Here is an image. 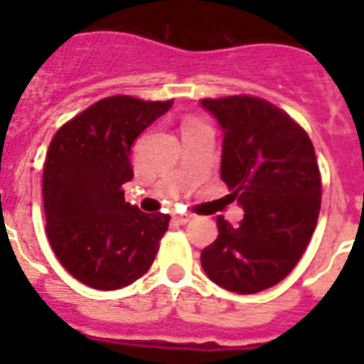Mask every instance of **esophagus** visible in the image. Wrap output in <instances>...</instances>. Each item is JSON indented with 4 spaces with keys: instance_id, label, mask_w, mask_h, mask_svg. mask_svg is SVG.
<instances>
[{
    "instance_id": "esophagus-1",
    "label": "esophagus",
    "mask_w": 364,
    "mask_h": 364,
    "mask_svg": "<svg viewBox=\"0 0 364 364\" xmlns=\"http://www.w3.org/2000/svg\"><path fill=\"white\" fill-rule=\"evenodd\" d=\"M191 218H193L191 213H178V215H175V217H173V220H175L176 224H182V226H184V224H188Z\"/></svg>"
}]
</instances>
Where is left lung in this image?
<instances>
[{"label":"left lung","mask_w":364,"mask_h":364,"mask_svg":"<svg viewBox=\"0 0 364 364\" xmlns=\"http://www.w3.org/2000/svg\"><path fill=\"white\" fill-rule=\"evenodd\" d=\"M200 105L224 133L220 178L244 210L237 228L218 215L202 268L224 290L259 294L295 268L314 235L321 210L315 149L297 122L262 98H205Z\"/></svg>","instance_id":"8db88e82"}]
</instances>
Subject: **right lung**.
<instances>
[{
  "instance_id": "right-lung-1",
  "label": "right lung",
  "mask_w": 364,
  "mask_h": 364,
  "mask_svg": "<svg viewBox=\"0 0 364 364\" xmlns=\"http://www.w3.org/2000/svg\"><path fill=\"white\" fill-rule=\"evenodd\" d=\"M173 102L111 96L58 129L43 166L47 237L63 268L95 290H120L153 264L169 215L125 202L131 147Z\"/></svg>"
}]
</instances>
